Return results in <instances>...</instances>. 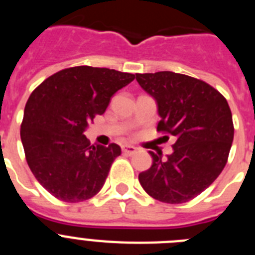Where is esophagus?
Wrapping results in <instances>:
<instances>
[{"instance_id": "1", "label": "esophagus", "mask_w": 255, "mask_h": 255, "mask_svg": "<svg viewBox=\"0 0 255 255\" xmlns=\"http://www.w3.org/2000/svg\"><path fill=\"white\" fill-rule=\"evenodd\" d=\"M136 148L134 147V145H129V144H124L123 145V152L125 153V154H134L135 152H136Z\"/></svg>"}]
</instances>
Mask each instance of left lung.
Listing matches in <instances>:
<instances>
[{
	"label": "left lung",
	"mask_w": 255,
	"mask_h": 255,
	"mask_svg": "<svg viewBox=\"0 0 255 255\" xmlns=\"http://www.w3.org/2000/svg\"><path fill=\"white\" fill-rule=\"evenodd\" d=\"M136 82L158 106L157 131L176 139L167 158L149 150L153 163L139 173V182L159 202L185 203L206 190L226 166L234 140L229 103L206 82L184 74H136Z\"/></svg>",
	"instance_id": "1"
}]
</instances>
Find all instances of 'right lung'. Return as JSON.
Here are the masks:
<instances>
[{"label":"right lung","instance_id":"add662e5","mask_svg":"<svg viewBox=\"0 0 255 255\" xmlns=\"http://www.w3.org/2000/svg\"><path fill=\"white\" fill-rule=\"evenodd\" d=\"M134 79L106 67L75 66L51 75L30 94L20 136L29 168L53 197L76 203L102 189L121 148L91 145L84 131Z\"/></svg>","mask_w":255,"mask_h":255}]
</instances>
